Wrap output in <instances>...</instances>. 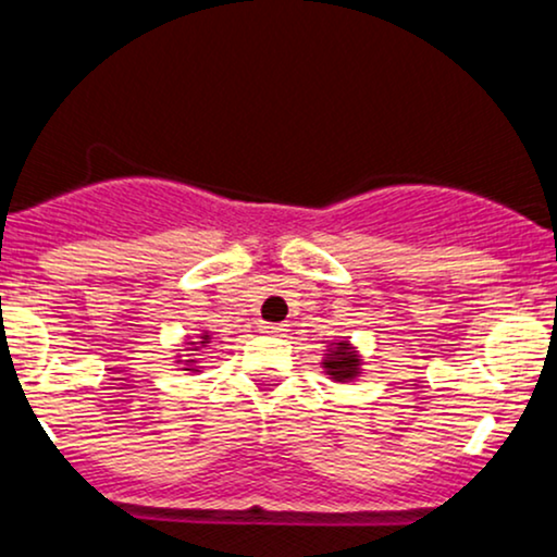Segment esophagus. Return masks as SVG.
Segmentation results:
<instances>
[{
	"label": "esophagus",
	"instance_id": "obj_1",
	"mask_svg": "<svg viewBox=\"0 0 557 557\" xmlns=\"http://www.w3.org/2000/svg\"><path fill=\"white\" fill-rule=\"evenodd\" d=\"M261 332H267V335L283 337L285 332H287V327H285V324H270V322H267V324H261Z\"/></svg>",
	"mask_w": 557,
	"mask_h": 557
}]
</instances>
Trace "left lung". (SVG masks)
<instances>
[{"mask_svg": "<svg viewBox=\"0 0 557 557\" xmlns=\"http://www.w3.org/2000/svg\"><path fill=\"white\" fill-rule=\"evenodd\" d=\"M363 359L350 341H335L327 345L322 359L324 374L330 376L332 382H354L363 374Z\"/></svg>", "mask_w": 557, "mask_h": 557, "instance_id": "1", "label": "left lung"}]
</instances>
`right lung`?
<instances>
[{
	"mask_svg": "<svg viewBox=\"0 0 557 557\" xmlns=\"http://www.w3.org/2000/svg\"><path fill=\"white\" fill-rule=\"evenodd\" d=\"M209 343H212V332H207V330H203L201 335H198V341H188V343H185L183 350H188V354H185V356H175V359H177L175 363H177V367H181V372H188V374H198V372H201L203 367H198L196 354H198V350L207 348Z\"/></svg>",
	"mask_w": 557,
	"mask_h": 557,
	"instance_id": "right-lung-1",
	"label": "right lung"
}]
</instances>
